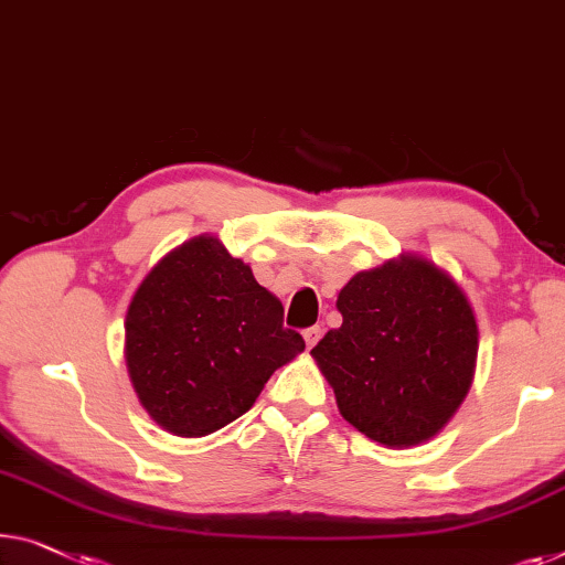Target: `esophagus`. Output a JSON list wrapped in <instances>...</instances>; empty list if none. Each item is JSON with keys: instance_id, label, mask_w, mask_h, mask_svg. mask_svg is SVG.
Masks as SVG:
<instances>
[{"instance_id": "esophagus-1", "label": "esophagus", "mask_w": 565, "mask_h": 565, "mask_svg": "<svg viewBox=\"0 0 565 565\" xmlns=\"http://www.w3.org/2000/svg\"><path fill=\"white\" fill-rule=\"evenodd\" d=\"M319 337H322V330H319V327H309V330H305V342H307L309 350L319 342Z\"/></svg>"}]
</instances>
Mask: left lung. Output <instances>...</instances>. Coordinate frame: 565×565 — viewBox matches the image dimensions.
<instances>
[{"instance_id":"8db88e82","label":"left lung","mask_w":565,"mask_h":565,"mask_svg":"<svg viewBox=\"0 0 565 565\" xmlns=\"http://www.w3.org/2000/svg\"><path fill=\"white\" fill-rule=\"evenodd\" d=\"M342 324L315 350L350 426L388 449L434 439L475 381L479 330L449 271L401 254L358 271L337 294Z\"/></svg>"}]
</instances>
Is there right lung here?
I'll return each instance as SVG.
<instances>
[{"instance_id": "obj_1", "label": "right lung", "mask_w": 565, "mask_h": 565, "mask_svg": "<svg viewBox=\"0 0 565 565\" xmlns=\"http://www.w3.org/2000/svg\"><path fill=\"white\" fill-rule=\"evenodd\" d=\"M134 393L167 434L200 439L246 414L274 370L305 352L284 307L202 233L170 250L134 291L124 322Z\"/></svg>"}]
</instances>
